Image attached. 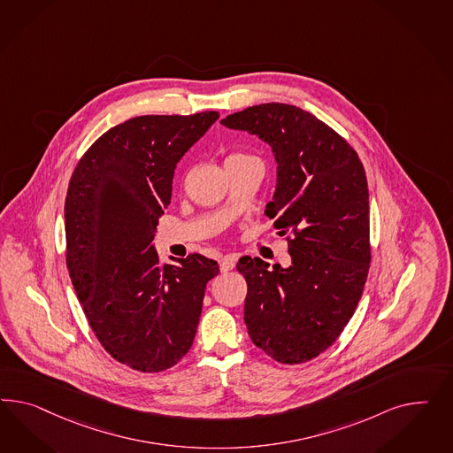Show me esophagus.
Returning a JSON list of instances; mask_svg holds the SVG:
<instances>
[{"mask_svg": "<svg viewBox=\"0 0 453 453\" xmlns=\"http://www.w3.org/2000/svg\"><path fill=\"white\" fill-rule=\"evenodd\" d=\"M235 262H237V256H234V254L224 256L219 261L220 271H222V273L233 271L234 267H235Z\"/></svg>", "mask_w": 453, "mask_h": 453, "instance_id": "esophagus-1", "label": "esophagus"}]
</instances>
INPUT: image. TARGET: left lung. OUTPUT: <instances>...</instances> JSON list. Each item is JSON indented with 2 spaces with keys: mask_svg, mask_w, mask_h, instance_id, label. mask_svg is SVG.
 <instances>
[{
  "mask_svg": "<svg viewBox=\"0 0 453 453\" xmlns=\"http://www.w3.org/2000/svg\"><path fill=\"white\" fill-rule=\"evenodd\" d=\"M220 123L257 134L274 151L277 186L265 207L286 235L288 269L241 257L250 341L280 364H303L339 339L371 267L369 188L360 157L307 111L267 103Z\"/></svg>",
  "mask_w": 453,
  "mask_h": 453,
  "instance_id": "8db88e82",
  "label": "left lung"
}]
</instances>
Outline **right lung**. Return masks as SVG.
I'll return each mask as SVG.
<instances>
[{"instance_id": "add662e5", "label": "right lung", "mask_w": 453, "mask_h": 453, "mask_svg": "<svg viewBox=\"0 0 453 453\" xmlns=\"http://www.w3.org/2000/svg\"><path fill=\"white\" fill-rule=\"evenodd\" d=\"M219 118L137 116L82 154L65 204L66 265L97 341L137 372H163L191 349L218 262L163 264L152 246L179 159Z\"/></svg>"}]
</instances>
